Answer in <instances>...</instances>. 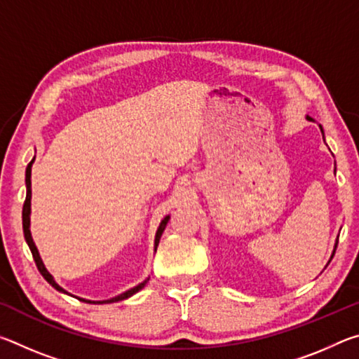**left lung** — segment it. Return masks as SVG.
Instances as JSON below:
<instances>
[{"label": "left lung", "mask_w": 359, "mask_h": 359, "mask_svg": "<svg viewBox=\"0 0 359 359\" xmlns=\"http://www.w3.org/2000/svg\"><path fill=\"white\" fill-rule=\"evenodd\" d=\"M309 121H315L312 117H309V115H307V117H306ZM320 126V130H321V135H323V139H325V133H323V128H321V125H318ZM334 172H336V171H334ZM337 242H339V236H337V241H336V244H334V250H332V255H331V258H330V261H327V264H330L331 263V259H332V257H334V253H336V248H337ZM326 264V266H327ZM325 266V267H326Z\"/></svg>", "instance_id": "8db88e82"}]
</instances>
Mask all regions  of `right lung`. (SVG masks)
I'll use <instances>...</instances> for the list:
<instances>
[{
	"instance_id": "obj_1",
	"label": "right lung",
	"mask_w": 359,
	"mask_h": 359,
	"mask_svg": "<svg viewBox=\"0 0 359 359\" xmlns=\"http://www.w3.org/2000/svg\"><path fill=\"white\" fill-rule=\"evenodd\" d=\"M33 163H34V158H33L32 161L28 163V166H27V172H25L27 198H25V204H23V210H22L23 234H25V241H27V244H28V247H29V250H32V253H33L34 263H36V266H38V269H39V272L42 274V277H44L46 280H47L48 283H50L53 288H55L57 291H60V293L71 294V293H68V291H66L63 287H60V285L55 282V278H53V276L50 274V272L47 271V267L44 266V263H42V258H41V255H39V252H38V247H36L34 241H33L32 231H29V215H32V166H33ZM169 218H171V215H166L165 218H163L161 223H160V226H158V229H156V234H155V244H154V252H156L158 244H160V239H161V234H163V231H165V228H166V224H168V222H169ZM149 280H150V277H147V278H145L144 282H141L139 285H136V287H133V288H130V290L123 291V293H121V294H117V296L111 297V299H104V301H90V299H83V297H77V299H81V301H83V302H88V304H111V302L123 301V299H126V297H130V296H133V294H136L137 291H141V290L145 287V285H147V282H149ZM71 296H72V294H71ZM74 297H76V296H74Z\"/></svg>"
}]
</instances>
